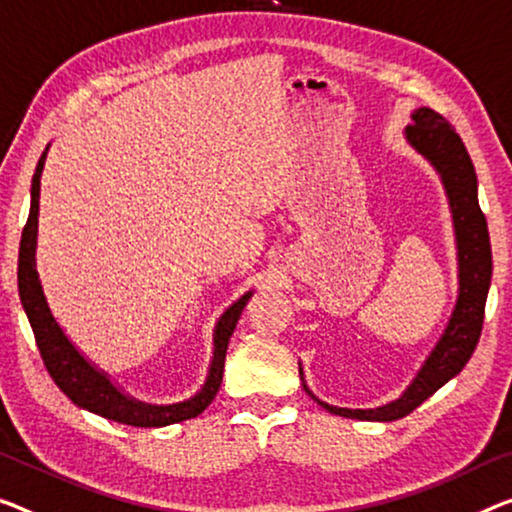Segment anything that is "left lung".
Here are the masks:
<instances>
[{"label": "left lung", "instance_id": "8db88e82", "mask_svg": "<svg viewBox=\"0 0 512 512\" xmlns=\"http://www.w3.org/2000/svg\"><path fill=\"white\" fill-rule=\"evenodd\" d=\"M405 139L435 167L442 178L448 196V206L453 215L455 245H458V302L451 313V320L444 329L435 348L423 361L403 396L375 410H348L322 403L306 387L300 368L302 387L327 412L359 421H396L416 410L423 400L430 398L439 387L458 375L474 355L478 338H481L485 300L492 281V249L490 233L481 206H478V180L474 162L465 144L442 114L435 109H414L412 125L405 128Z\"/></svg>", "mask_w": 512, "mask_h": 512}]
</instances>
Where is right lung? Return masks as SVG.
Returning a JSON list of instances; mask_svg holds the SVG:
<instances>
[{"label":"right lung","mask_w":512,"mask_h":512,"mask_svg":"<svg viewBox=\"0 0 512 512\" xmlns=\"http://www.w3.org/2000/svg\"><path fill=\"white\" fill-rule=\"evenodd\" d=\"M50 146V144H47ZM47 157V148L36 164V174L31 178V208L25 229L20 240V258H18V290L20 302L25 309L29 325L34 329V338L38 350H41L43 364L54 384L73 400L77 407H84L93 414L105 416V419L125 423L135 428H162L169 423H178L185 419H194L212 403L222 387L224 359L229 348L231 334L242 316V309L249 302L251 290L231 304L222 313L215 325V350L208 368L206 384L196 396L176 405H148L135 400L116 387L107 373L98 371L96 366L86 359L73 343L68 341L64 329L54 320L50 306L43 295L41 279L36 272V235H38V196H41V174Z\"/></svg>","instance_id":"obj_1"}]
</instances>
